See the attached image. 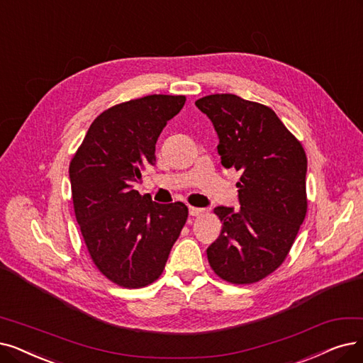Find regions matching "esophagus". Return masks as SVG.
<instances>
[{"mask_svg":"<svg viewBox=\"0 0 363 363\" xmlns=\"http://www.w3.org/2000/svg\"><path fill=\"white\" fill-rule=\"evenodd\" d=\"M202 213H204V208H199V207H189V214L191 216H194V217H198V216H201Z\"/></svg>","mask_w":363,"mask_h":363,"instance_id":"esophagus-1","label":"esophagus"}]
</instances>
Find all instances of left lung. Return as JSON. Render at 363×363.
Returning a JSON list of instances; mask_svg holds the SVG:
<instances>
[{
    "label": "left lung",
    "mask_w": 363,
    "mask_h": 363,
    "mask_svg": "<svg viewBox=\"0 0 363 363\" xmlns=\"http://www.w3.org/2000/svg\"><path fill=\"white\" fill-rule=\"evenodd\" d=\"M195 106L219 135L222 165L241 172L240 210L214 208L222 232L207 249L208 264L228 283L252 284L284 262L306 219V150L264 104L214 94Z\"/></svg>",
    "instance_id": "1"
}]
</instances>
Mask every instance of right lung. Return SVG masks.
<instances>
[{
	"instance_id": "add662e5",
	"label": "right lung",
	"mask_w": 363,
	"mask_h": 363,
	"mask_svg": "<svg viewBox=\"0 0 363 363\" xmlns=\"http://www.w3.org/2000/svg\"><path fill=\"white\" fill-rule=\"evenodd\" d=\"M183 95H147L116 104L89 126L69 162L72 204L92 262L128 289L164 272L187 220L183 202L157 204L134 184L155 162L164 126L184 106Z\"/></svg>"
}]
</instances>
